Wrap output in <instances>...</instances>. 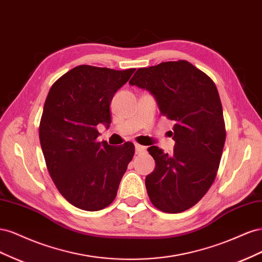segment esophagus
Returning <instances> with one entry per match:
<instances>
[{"label": "esophagus", "instance_id": "esophagus-1", "mask_svg": "<svg viewBox=\"0 0 262 262\" xmlns=\"http://www.w3.org/2000/svg\"><path fill=\"white\" fill-rule=\"evenodd\" d=\"M146 146H144V145H140V144H136V153L137 154H142V153H144V152H146Z\"/></svg>", "mask_w": 262, "mask_h": 262}]
</instances>
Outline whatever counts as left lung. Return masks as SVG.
Instances as JSON below:
<instances>
[{
  "mask_svg": "<svg viewBox=\"0 0 262 262\" xmlns=\"http://www.w3.org/2000/svg\"><path fill=\"white\" fill-rule=\"evenodd\" d=\"M148 91L173 124V152L149 146L155 169L145 187L154 207L180 213L193 207L215 179L225 143L223 109L211 78L185 60L141 68L129 82Z\"/></svg>",
  "mask_w": 262,
  "mask_h": 262,
  "instance_id": "left-lung-1",
  "label": "left lung"
}]
</instances>
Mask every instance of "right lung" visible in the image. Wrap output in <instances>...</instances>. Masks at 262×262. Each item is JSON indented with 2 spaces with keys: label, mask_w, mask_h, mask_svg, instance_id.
Listing matches in <instances>:
<instances>
[{
  "label": "right lung",
  "mask_w": 262,
  "mask_h": 262,
  "mask_svg": "<svg viewBox=\"0 0 262 262\" xmlns=\"http://www.w3.org/2000/svg\"><path fill=\"white\" fill-rule=\"evenodd\" d=\"M136 69L78 66L51 86L39 125L47 168L60 193L74 207L99 211L112 203L134 155L125 142H97L99 123L109 128L110 102Z\"/></svg>",
  "instance_id": "obj_1"
}]
</instances>
